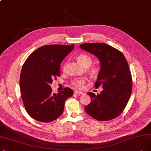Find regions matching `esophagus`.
Returning <instances> with one entry per match:
<instances>
[{"label": "esophagus", "instance_id": "esophagus-1", "mask_svg": "<svg viewBox=\"0 0 151 151\" xmlns=\"http://www.w3.org/2000/svg\"><path fill=\"white\" fill-rule=\"evenodd\" d=\"M74 93L75 94H78V95H82V94H83V92H80V91H75Z\"/></svg>", "mask_w": 151, "mask_h": 151}]
</instances>
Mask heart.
I'll list each match as a JSON object with an SVG mask.
<instances>
[{
	"instance_id": "heart-1",
	"label": "heart",
	"mask_w": 151,
	"mask_h": 151,
	"mask_svg": "<svg viewBox=\"0 0 151 151\" xmlns=\"http://www.w3.org/2000/svg\"><path fill=\"white\" fill-rule=\"evenodd\" d=\"M77 60L80 64L85 67H89L92 62V58L88 54H80L77 58ZM85 84V80L83 78H78L75 79L72 81V84L77 89H82L84 88Z\"/></svg>"
}]
</instances>
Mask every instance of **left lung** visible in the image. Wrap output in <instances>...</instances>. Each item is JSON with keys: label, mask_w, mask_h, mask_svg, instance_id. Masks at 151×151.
I'll use <instances>...</instances> for the list:
<instances>
[{"label": "left lung", "mask_w": 151, "mask_h": 151, "mask_svg": "<svg viewBox=\"0 0 151 151\" xmlns=\"http://www.w3.org/2000/svg\"><path fill=\"white\" fill-rule=\"evenodd\" d=\"M81 49L93 54L100 63V69L95 87L102 86L97 96L89 92L91 103L86 112L100 121L111 120L119 115L130 99L132 80L129 64L124 54L106 43H87Z\"/></svg>", "instance_id": "obj_1"}]
</instances>
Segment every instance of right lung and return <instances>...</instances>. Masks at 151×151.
<instances>
[{"label": "right lung", "instance_id": "1", "mask_svg": "<svg viewBox=\"0 0 151 151\" xmlns=\"http://www.w3.org/2000/svg\"><path fill=\"white\" fill-rule=\"evenodd\" d=\"M74 47V44L45 45L24 63L19 81L21 97L26 111L35 120L50 122L56 119L63 111L65 100L73 95L67 88L52 93L50 84L60 76V63Z\"/></svg>", "mask_w": 151, "mask_h": 151}]
</instances>
